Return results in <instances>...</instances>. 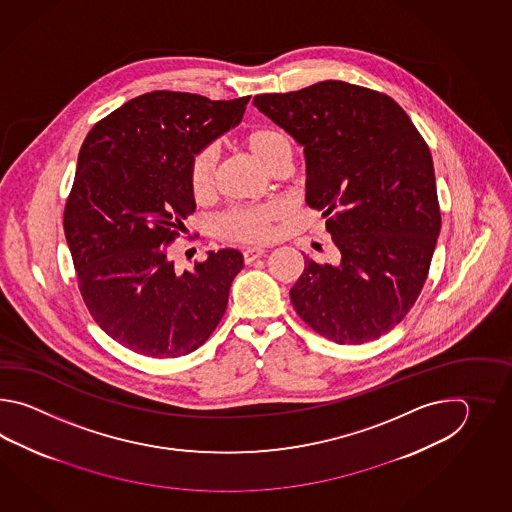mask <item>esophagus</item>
<instances>
[{
    "label": "esophagus",
    "mask_w": 512,
    "mask_h": 512,
    "mask_svg": "<svg viewBox=\"0 0 512 512\" xmlns=\"http://www.w3.org/2000/svg\"><path fill=\"white\" fill-rule=\"evenodd\" d=\"M263 254H265V249H261V247H249V249L243 251V260H245V263H252V261L261 258Z\"/></svg>",
    "instance_id": "34e87169"
}]
</instances>
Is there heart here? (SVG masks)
Instances as JSON below:
<instances>
[{"mask_svg": "<svg viewBox=\"0 0 512 512\" xmlns=\"http://www.w3.org/2000/svg\"><path fill=\"white\" fill-rule=\"evenodd\" d=\"M243 146L267 168L283 152H289V142L285 135L274 128L258 126L243 135ZM216 177V155L212 148L197 150L186 166V181L190 194L197 201L205 199L212 192ZM280 207L260 205V207H238L229 210L219 219V232L223 238L240 243L269 240L272 225L280 218Z\"/></svg>", "mask_w": 512, "mask_h": 512, "instance_id": "1", "label": "heart"}]
</instances>
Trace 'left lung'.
Here are the masks:
<instances>
[{
	"instance_id": "left-lung-1",
	"label": "left lung",
	"mask_w": 512,
	"mask_h": 512,
	"mask_svg": "<svg viewBox=\"0 0 512 512\" xmlns=\"http://www.w3.org/2000/svg\"><path fill=\"white\" fill-rule=\"evenodd\" d=\"M254 106L304 146L305 201L322 210L337 263L305 267L291 289L296 313L337 344L392 331L414 307L441 230L434 163L392 97L326 80Z\"/></svg>"
}]
</instances>
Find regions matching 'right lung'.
Listing matches in <instances>:
<instances>
[{
	"mask_svg": "<svg viewBox=\"0 0 512 512\" xmlns=\"http://www.w3.org/2000/svg\"><path fill=\"white\" fill-rule=\"evenodd\" d=\"M249 100L152 91L87 133L64 232L89 313L124 348L153 359L188 355L225 315L241 252H208L177 272L168 245L196 210L190 157L238 126Z\"/></svg>",
	"mask_w": 512,
	"mask_h": 512,
	"instance_id": "add662e5",
	"label": "right lung"
}]
</instances>
